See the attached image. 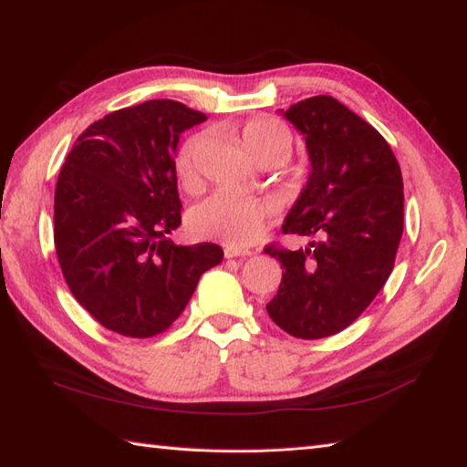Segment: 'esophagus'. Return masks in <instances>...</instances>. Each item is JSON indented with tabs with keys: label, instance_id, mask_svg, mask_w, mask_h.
Returning <instances> with one entry per match:
<instances>
[{
	"label": "esophagus",
	"instance_id": "esophagus-1",
	"mask_svg": "<svg viewBox=\"0 0 467 467\" xmlns=\"http://www.w3.org/2000/svg\"><path fill=\"white\" fill-rule=\"evenodd\" d=\"M223 254H225L227 260H232V257H247V255H252L250 250H245V247H235V245H227L225 250H223Z\"/></svg>",
	"mask_w": 467,
	"mask_h": 467
}]
</instances>
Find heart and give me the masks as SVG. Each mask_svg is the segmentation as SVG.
<instances>
[{
  "mask_svg": "<svg viewBox=\"0 0 467 467\" xmlns=\"http://www.w3.org/2000/svg\"><path fill=\"white\" fill-rule=\"evenodd\" d=\"M242 143L254 160L267 151L292 150V133L275 118H255L242 128ZM202 138L193 136L183 143L175 160L178 178L185 188H193L200 171ZM269 205L245 195L220 190L190 212V230L207 240H220L230 245L254 242L262 234Z\"/></svg>",
  "mask_w": 467,
  "mask_h": 467,
  "instance_id": "obj_1",
  "label": "heart"
}]
</instances>
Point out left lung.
<instances>
[{
    "label": "left lung",
    "instance_id": "1",
    "mask_svg": "<svg viewBox=\"0 0 467 467\" xmlns=\"http://www.w3.org/2000/svg\"><path fill=\"white\" fill-rule=\"evenodd\" d=\"M302 133L312 163L284 234L317 237L306 250L265 247L285 269L269 317L302 339L334 336L374 302L403 232V182L381 133L331 96L282 111Z\"/></svg>",
    "mask_w": 467,
    "mask_h": 467
}]
</instances>
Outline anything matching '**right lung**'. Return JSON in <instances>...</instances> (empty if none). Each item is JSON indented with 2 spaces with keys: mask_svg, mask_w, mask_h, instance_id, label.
Instances as JSON below:
<instances>
[{
  "mask_svg": "<svg viewBox=\"0 0 467 467\" xmlns=\"http://www.w3.org/2000/svg\"><path fill=\"white\" fill-rule=\"evenodd\" d=\"M205 119L173 99L118 109L81 133L59 171L61 272L81 307L119 336L168 329L202 274L223 260L220 245H175L168 237L182 223L180 133Z\"/></svg>",
  "mask_w": 467,
  "mask_h": 467,
  "instance_id": "right-lung-1",
  "label": "right lung"
}]
</instances>
